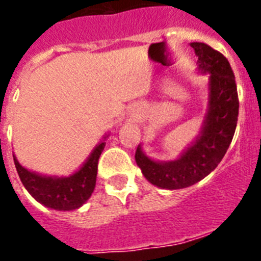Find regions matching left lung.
<instances>
[{
    "label": "left lung",
    "mask_w": 261,
    "mask_h": 261,
    "mask_svg": "<svg viewBox=\"0 0 261 261\" xmlns=\"http://www.w3.org/2000/svg\"><path fill=\"white\" fill-rule=\"evenodd\" d=\"M197 71L209 74L208 107L199 136L174 161H155L138 145L136 163L153 186L181 190L208 176L229 149L238 121L239 100L235 77L222 53L205 43H191Z\"/></svg>",
    "instance_id": "1"
}]
</instances>
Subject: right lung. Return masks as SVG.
<instances>
[{
    "label": "right lung",
    "instance_id": "1",
    "mask_svg": "<svg viewBox=\"0 0 261 261\" xmlns=\"http://www.w3.org/2000/svg\"><path fill=\"white\" fill-rule=\"evenodd\" d=\"M96 145L84 165L69 176L43 175L23 167L14 155V163L20 181L38 202L55 211H74L81 208L94 192L98 172V161L106 146V138Z\"/></svg>",
    "mask_w": 261,
    "mask_h": 261
}]
</instances>
